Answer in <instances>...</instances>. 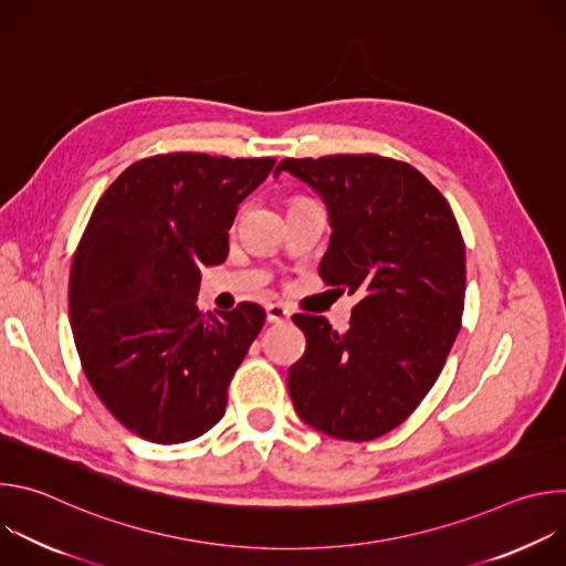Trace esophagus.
<instances>
[{
    "instance_id": "obj_1",
    "label": "esophagus",
    "mask_w": 566,
    "mask_h": 566,
    "mask_svg": "<svg viewBox=\"0 0 566 566\" xmlns=\"http://www.w3.org/2000/svg\"><path fill=\"white\" fill-rule=\"evenodd\" d=\"M289 315H291L289 308L282 306V304H269V306H266V319L273 322V325H277V322L289 319Z\"/></svg>"
}]
</instances>
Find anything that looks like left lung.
<instances>
[{"label":"left lung","mask_w":566,"mask_h":566,"mask_svg":"<svg viewBox=\"0 0 566 566\" xmlns=\"http://www.w3.org/2000/svg\"><path fill=\"white\" fill-rule=\"evenodd\" d=\"M329 208L327 284L358 293L349 329L297 313L304 356L286 385L297 417L343 441L406 421L437 382L461 329L465 247L446 197L410 164L378 154L284 158Z\"/></svg>","instance_id":"8db88e82"}]
</instances>
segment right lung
Returning a JSON list of instances; mask_svg holds the SVG:
<instances>
[{
  "label": "right lung",
  "mask_w": 566,
  "mask_h": 566,
  "mask_svg": "<svg viewBox=\"0 0 566 566\" xmlns=\"http://www.w3.org/2000/svg\"><path fill=\"white\" fill-rule=\"evenodd\" d=\"M275 158L170 151L132 164L98 199L69 277V317L105 408L151 443L206 434L264 327L260 304L201 315V266L228 258L237 206Z\"/></svg>",
  "instance_id": "1"
}]
</instances>
